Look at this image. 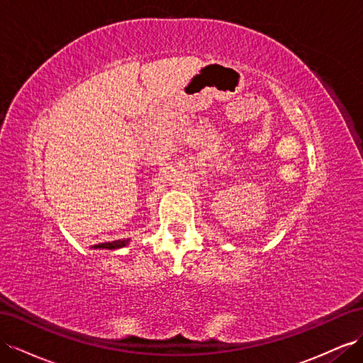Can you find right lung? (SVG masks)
<instances>
[{
	"label": "right lung",
	"mask_w": 363,
	"mask_h": 363,
	"mask_svg": "<svg viewBox=\"0 0 363 363\" xmlns=\"http://www.w3.org/2000/svg\"><path fill=\"white\" fill-rule=\"evenodd\" d=\"M130 240H116V241H108V242H102V244H96L94 249H110V250H116L125 247L128 244Z\"/></svg>",
	"instance_id": "right-lung-1"
}]
</instances>
